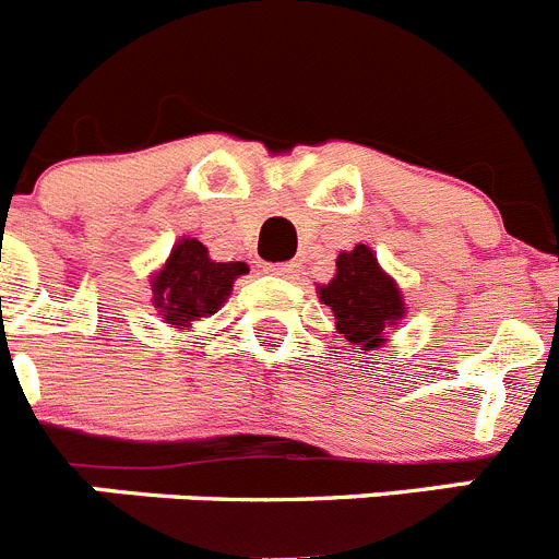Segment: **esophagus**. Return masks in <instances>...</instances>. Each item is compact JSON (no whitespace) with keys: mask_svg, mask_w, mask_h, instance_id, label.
Returning <instances> with one entry per match:
<instances>
[{"mask_svg":"<svg viewBox=\"0 0 559 559\" xmlns=\"http://www.w3.org/2000/svg\"><path fill=\"white\" fill-rule=\"evenodd\" d=\"M265 274H274V276H283V280H294L299 274V265L296 263H269L263 265Z\"/></svg>","mask_w":559,"mask_h":559,"instance_id":"obj_1","label":"esophagus"}]
</instances>
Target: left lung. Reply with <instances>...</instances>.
<instances>
[{"label": "left lung", "instance_id": "8db88e82", "mask_svg": "<svg viewBox=\"0 0 559 559\" xmlns=\"http://www.w3.org/2000/svg\"><path fill=\"white\" fill-rule=\"evenodd\" d=\"M319 299L333 310L335 330L358 349L383 347L386 330L397 328L406 313L397 283L364 243L341 251L335 276L319 288Z\"/></svg>", "mask_w": 559, "mask_h": 559}]
</instances>
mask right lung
Wrapping results in <instances>:
<instances>
[{
	"label": "right lung",
	"instance_id": "right-lung-1",
	"mask_svg": "<svg viewBox=\"0 0 559 559\" xmlns=\"http://www.w3.org/2000/svg\"><path fill=\"white\" fill-rule=\"evenodd\" d=\"M243 274H249L246 263H215L201 240L181 237L167 263L153 274V308H159L170 328L187 330L192 322L218 313L235 280Z\"/></svg>",
	"mask_w": 559,
	"mask_h": 559
}]
</instances>
